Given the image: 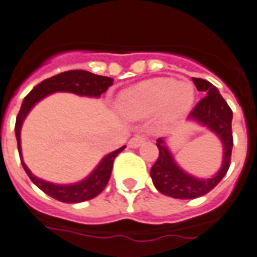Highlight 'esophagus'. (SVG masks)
<instances>
[{"mask_svg": "<svg viewBox=\"0 0 257 257\" xmlns=\"http://www.w3.org/2000/svg\"><path fill=\"white\" fill-rule=\"evenodd\" d=\"M145 141H146L145 137L137 135V137H134V138H131L130 141H128V146H130L131 149H138L139 146L145 143Z\"/></svg>", "mask_w": 257, "mask_h": 257, "instance_id": "esophagus-1", "label": "esophagus"}]
</instances>
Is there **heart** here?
Instances as JSON below:
<instances>
[{"mask_svg": "<svg viewBox=\"0 0 257 257\" xmlns=\"http://www.w3.org/2000/svg\"><path fill=\"white\" fill-rule=\"evenodd\" d=\"M194 102L195 89L190 82L155 78L122 91L116 107L130 120H141L158 112L159 122L166 124L188 114Z\"/></svg>", "mask_w": 257, "mask_h": 257, "instance_id": "heart-1", "label": "heart"}]
</instances>
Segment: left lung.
I'll use <instances>...</instances> for the list:
<instances>
[{
    "mask_svg": "<svg viewBox=\"0 0 257 257\" xmlns=\"http://www.w3.org/2000/svg\"><path fill=\"white\" fill-rule=\"evenodd\" d=\"M199 91L204 98L199 102L188 115V122L198 123L215 134L223 146V159L219 171L210 178H198L180 167L164 138L157 141L159 157L151 167L150 175L159 192L175 199H195L210 192L227 174L232 153V110L229 108L219 90L206 79L192 78Z\"/></svg>",
    "mask_w": 257,
    "mask_h": 257,
    "instance_id": "1",
    "label": "left lung"
}]
</instances>
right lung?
I'll return each mask as SVG.
<instances>
[{"mask_svg": "<svg viewBox=\"0 0 257 257\" xmlns=\"http://www.w3.org/2000/svg\"><path fill=\"white\" fill-rule=\"evenodd\" d=\"M112 82H114L112 78L102 77V75H96V74L85 70L65 71V73L57 74L54 77L47 78L41 83H38L28 95L25 96L24 102H22L21 110L18 112L17 119H16V127H14L22 167H24L25 172L28 174L33 183L44 191L45 194L57 199L59 202L79 203L90 200V199L95 198L96 195H99L104 190V187L107 186L108 179L111 176L114 159L126 146H123L120 149L115 150V151H112V153L102 158V161L96 164V167L86 176L85 179L71 184L51 183V182H47V180L41 179V178L34 175L29 170L28 166L25 164L21 149V128L24 120L26 119L29 112L32 111V108L40 100H42L50 94L73 93L79 96L99 98L112 85Z\"/></svg>", "mask_w": 257, "mask_h": 257, "instance_id": "1", "label": "right lung"}]
</instances>
